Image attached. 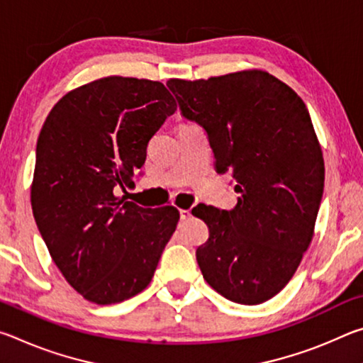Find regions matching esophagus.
Returning a JSON list of instances; mask_svg holds the SVG:
<instances>
[{
	"instance_id": "obj_1",
	"label": "esophagus",
	"mask_w": 363,
	"mask_h": 363,
	"mask_svg": "<svg viewBox=\"0 0 363 363\" xmlns=\"http://www.w3.org/2000/svg\"><path fill=\"white\" fill-rule=\"evenodd\" d=\"M179 216H181V219H189L190 216H192V213H190L189 210H179Z\"/></svg>"
}]
</instances>
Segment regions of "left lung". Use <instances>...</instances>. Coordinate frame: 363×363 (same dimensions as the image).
I'll use <instances>...</instances> for the list:
<instances>
[{"mask_svg":"<svg viewBox=\"0 0 363 363\" xmlns=\"http://www.w3.org/2000/svg\"><path fill=\"white\" fill-rule=\"evenodd\" d=\"M187 121L203 128L218 173L237 181L230 211L196 206L210 229L196 248L203 279L238 304H261L296 272L314 233L325 167L309 112L261 70L167 83Z\"/></svg>","mask_w":363,"mask_h":363,"instance_id":"8db88e82","label":"left lung"}]
</instances>
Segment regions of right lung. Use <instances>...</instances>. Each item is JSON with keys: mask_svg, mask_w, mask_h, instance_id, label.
Segmentation results:
<instances>
[{"mask_svg": "<svg viewBox=\"0 0 363 363\" xmlns=\"http://www.w3.org/2000/svg\"><path fill=\"white\" fill-rule=\"evenodd\" d=\"M176 102L162 83L108 77L65 94L36 143L32 208L65 280L84 299L115 304L150 284L179 220L174 206L118 199Z\"/></svg>", "mask_w": 363, "mask_h": 363, "instance_id": "obj_1", "label": "right lung"}]
</instances>
